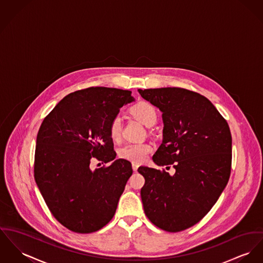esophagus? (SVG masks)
I'll use <instances>...</instances> for the list:
<instances>
[{"label":"esophagus","mask_w":263,"mask_h":263,"mask_svg":"<svg viewBox=\"0 0 263 263\" xmlns=\"http://www.w3.org/2000/svg\"><path fill=\"white\" fill-rule=\"evenodd\" d=\"M138 167H139V165H138V164H136V163H132V169H133V171H134V172H136V171L138 170Z\"/></svg>","instance_id":"1"}]
</instances>
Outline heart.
I'll use <instances>...</instances> for the list:
<instances>
[{
    "label": "heart",
    "mask_w": 263,
    "mask_h": 263,
    "mask_svg": "<svg viewBox=\"0 0 263 263\" xmlns=\"http://www.w3.org/2000/svg\"><path fill=\"white\" fill-rule=\"evenodd\" d=\"M132 115L147 127L153 126L157 121V112L155 107L149 102L140 101L133 105L130 109ZM122 119L119 115L112 118L109 125V135L111 139L118 140L121 136ZM152 151V146L148 143L127 144L118 150V156L133 163H141Z\"/></svg>",
    "instance_id": "1"
}]
</instances>
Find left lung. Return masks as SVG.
<instances>
[{
	"label": "left lung",
	"instance_id": "left-lung-1",
	"mask_svg": "<svg viewBox=\"0 0 263 263\" xmlns=\"http://www.w3.org/2000/svg\"><path fill=\"white\" fill-rule=\"evenodd\" d=\"M162 112L163 140L153 156L175 173L139 167L144 212L169 232L199 222L218 200L231 170L232 138L226 120L202 95L176 87L138 89Z\"/></svg>",
	"mask_w": 263,
	"mask_h": 263
}]
</instances>
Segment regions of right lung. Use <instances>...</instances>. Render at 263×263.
<instances>
[{
  "label": "right lung",
  "instance_id": "right-lung-1",
  "mask_svg": "<svg viewBox=\"0 0 263 263\" xmlns=\"http://www.w3.org/2000/svg\"><path fill=\"white\" fill-rule=\"evenodd\" d=\"M135 101L131 91L91 87L64 97L41 125L34 176L54 217L68 229L91 233L109 222L125 185L131 163L115 160L90 169V159L116 158L109 135L112 118Z\"/></svg>",
  "mask_w": 263,
  "mask_h": 263
}]
</instances>
